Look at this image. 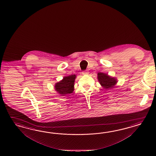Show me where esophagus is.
<instances>
[{"mask_svg": "<svg viewBox=\"0 0 156 156\" xmlns=\"http://www.w3.org/2000/svg\"><path fill=\"white\" fill-rule=\"evenodd\" d=\"M82 74L83 75H87V74H88L89 73V71H87V70H85V71H82Z\"/></svg>", "mask_w": 156, "mask_h": 156, "instance_id": "obj_1", "label": "esophagus"}]
</instances>
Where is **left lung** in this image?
<instances>
[{"mask_svg": "<svg viewBox=\"0 0 156 156\" xmlns=\"http://www.w3.org/2000/svg\"><path fill=\"white\" fill-rule=\"evenodd\" d=\"M98 80L100 84L105 89L108 90L114 88L115 84L117 83V80L114 77H111L103 73H98Z\"/></svg>", "mask_w": 156, "mask_h": 156, "instance_id": "obj_1", "label": "left lung"}]
</instances>
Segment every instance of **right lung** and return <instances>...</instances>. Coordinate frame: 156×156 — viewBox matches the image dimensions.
Segmentation results:
<instances>
[{"mask_svg":"<svg viewBox=\"0 0 156 156\" xmlns=\"http://www.w3.org/2000/svg\"><path fill=\"white\" fill-rule=\"evenodd\" d=\"M76 78V76L74 74L64 76L62 80L55 84V89L62 96L71 94L74 91Z\"/></svg>","mask_w":156,"mask_h":156,"instance_id":"obj_1","label":"right lung"}]
</instances>
